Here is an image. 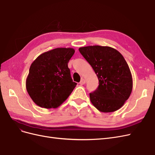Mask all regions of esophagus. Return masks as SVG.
Segmentation results:
<instances>
[{
  "label": "esophagus",
  "mask_w": 155,
  "mask_h": 155,
  "mask_svg": "<svg viewBox=\"0 0 155 155\" xmlns=\"http://www.w3.org/2000/svg\"><path fill=\"white\" fill-rule=\"evenodd\" d=\"M85 83V80L84 79H82L81 80V81L79 82V84H80L81 85H84V84Z\"/></svg>",
  "instance_id": "34e87169"
}]
</instances>
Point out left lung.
<instances>
[{"instance_id":"left-lung-1","label":"left lung","mask_w":155,"mask_h":155,"mask_svg":"<svg viewBox=\"0 0 155 155\" xmlns=\"http://www.w3.org/2000/svg\"><path fill=\"white\" fill-rule=\"evenodd\" d=\"M79 51L99 80L97 88L90 93L92 105L102 112L120 109L133 90L132 74L123 55L110 46L99 45L84 46Z\"/></svg>"}]
</instances>
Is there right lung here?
<instances>
[{
  "mask_svg": "<svg viewBox=\"0 0 155 155\" xmlns=\"http://www.w3.org/2000/svg\"><path fill=\"white\" fill-rule=\"evenodd\" d=\"M75 50L57 48L46 51L31 63L26 80V91L35 104L45 109H56L76 87L68 63Z\"/></svg>",
  "mask_w": 155,
  "mask_h": 155,
  "instance_id": "add662e5",
  "label": "right lung"
}]
</instances>
